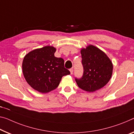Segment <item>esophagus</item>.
Instances as JSON below:
<instances>
[{
    "label": "esophagus",
    "instance_id": "34e87169",
    "mask_svg": "<svg viewBox=\"0 0 134 134\" xmlns=\"http://www.w3.org/2000/svg\"><path fill=\"white\" fill-rule=\"evenodd\" d=\"M69 71H70V72H71V74H73V71H74V69H73V68H71L69 69Z\"/></svg>",
    "mask_w": 134,
    "mask_h": 134
}]
</instances>
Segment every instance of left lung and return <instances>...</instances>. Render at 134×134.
<instances>
[{
    "instance_id": "left-lung-1",
    "label": "left lung",
    "mask_w": 134,
    "mask_h": 134,
    "mask_svg": "<svg viewBox=\"0 0 134 134\" xmlns=\"http://www.w3.org/2000/svg\"><path fill=\"white\" fill-rule=\"evenodd\" d=\"M83 75L75 79L79 87L86 92H93L102 88L110 81L113 66L104 51L92 45L81 50Z\"/></svg>"
}]
</instances>
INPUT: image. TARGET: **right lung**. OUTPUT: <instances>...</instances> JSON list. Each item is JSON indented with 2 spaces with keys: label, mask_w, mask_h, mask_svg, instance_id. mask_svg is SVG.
Returning a JSON list of instances; mask_svg holds the SVG:
<instances>
[{
  "label": "right lung",
  "mask_w": 134,
  "mask_h": 134,
  "mask_svg": "<svg viewBox=\"0 0 134 134\" xmlns=\"http://www.w3.org/2000/svg\"><path fill=\"white\" fill-rule=\"evenodd\" d=\"M55 51L52 46L37 48L27 53L23 61V73L26 81L41 93L54 90L63 76L70 74L64 66V60L54 56Z\"/></svg>",
  "instance_id": "add662e5"
}]
</instances>
